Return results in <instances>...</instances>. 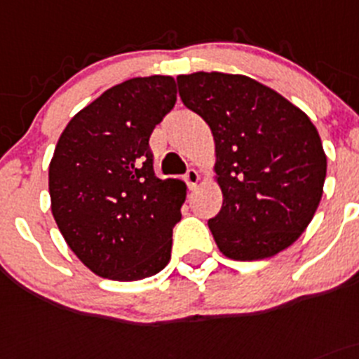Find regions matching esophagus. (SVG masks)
<instances>
[{"label":"esophagus","instance_id":"esophagus-1","mask_svg":"<svg viewBox=\"0 0 359 359\" xmlns=\"http://www.w3.org/2000/svg\"><path fill=\"white\" fill-rule=\"evenodd\" d=\"M184 179H186V182H187V186H189V189H195L196 184H198V180H200V175H198V172H196V170L189 168L186 172V175H184Z\"/></svg>","mask_w":359,"mask_h":359}]
</instances>
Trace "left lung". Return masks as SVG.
Wrapping results in <instances>:
<instances>
[{
	"instance_id": "8db88e82",
	"label": "left lung",
	"mask_w": 359,
	"mask_h": 359,
	"mask_svg": "<svg viewBox=\"0 0 359 359\" xmlns=\"http://www.w3.org/2000/svg\"><path fill=\"white\" fill-rule=\"evenodd\" d=\"M177 83L184 106L212 130L223 207L209 229L221 253L250 262L296 243L323 198L327 166L306 113L241 74L193 72Z\"/></svg>"
}]
</instances>
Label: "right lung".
I'll return each instance as SVG.
<instances>
[{
    "label": "right lung",
    "mask_w": 359,
    "mask_h": 359,
    "mask_svg": "<svg viewBox=\"0 0 359 359\" xmlns=\"http://www.w3.org/2000/svg\"><path fill=\"white\" fill-rule=\"evenodd\" d=\"M175 100L172 76L127 79L76 113L56 143L53 216L97 276L136 281L170 262L186 184L156 177L149 140Z\"/></svg>",
    "instance_id": "right-lung-1"
}]
</instances>
